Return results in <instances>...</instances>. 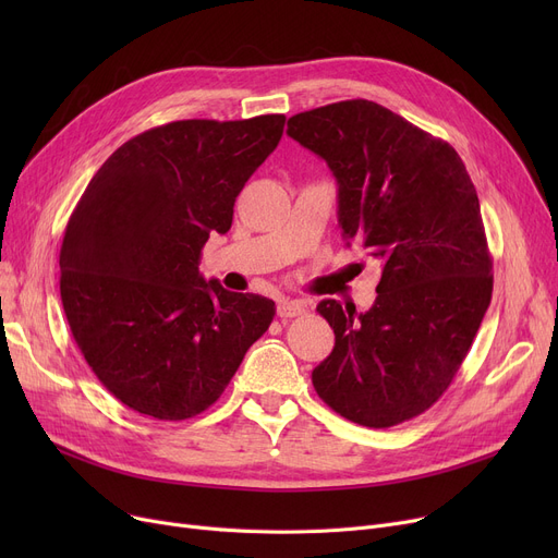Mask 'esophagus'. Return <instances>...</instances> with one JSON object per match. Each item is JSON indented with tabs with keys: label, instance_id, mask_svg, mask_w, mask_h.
I'll return each mask as SVG.
<instances>
[{
	"label": "esophagus",
	"instance_id": "1",
	"mask_svg": "<svg viewBox=\"0 0 558 558\" xmlns=\"http://www.w3.org/2000/svg\"><path fill=\"white\" fill-rule=\"evenodd\" d=\"M305 312H307L305 301H289V299L278 301V316L280 318H294V316H301Z\"/></svg>",
	"mask_w": 558,
	"mask_h": 558
}]
</instances>
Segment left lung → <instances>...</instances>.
<instances>
[{"instance_id":"obj_1","label":"left lung","mask_w":558,"mask_h":558,"mask_svg":"<svg viewBox=\"0 0 558 558\" xmlns=\"http://www.w3.org/2000/svg\"><path fill=\"white\" fill-rule=\"evenodd\" d=\"M287 135L332 169L348 246L357 240L383 264L368 312L318 303L335 348L312 385L343 418L393 427L444 396L490 305L475 185L446 140L368 99L299 112Z\"/></svg>"}]
</instances>
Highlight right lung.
<instances>
[{"label":"right lung","instance_id":"right-lung-1","mask_svg":"<svg viewBox=\"0 0 558 558\" xmlns=\"http://www.w3.org/2000/svg\"><path fill=\"white\" fill-rule=\"evenodd\" d=\"M282 129L284 114L149 129L78 198L61 246L63 310L87 366L133 412H205L269 330L274 301L203 280L198 264Z\"/></svg>","mask_w":558,"mask_h":558}]
</instances>
